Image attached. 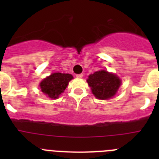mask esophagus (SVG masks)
I'll return each instance as SVG.
<instances>
[{"instance_id":"1","label":"esophagus","mask_w":159,"mask_h":159,"mask_svg":"<svg viewBox=\"0 0 159 159\" xmlns=\"http://www.w3.org/2000/svg\"><path fill=\"white\" fill-rule=\"evenodd\" d=\"M76 77H77V78H79V79H81V78H83V77H84V75H83V74H77Z\"/></svg>"}]
</instances>
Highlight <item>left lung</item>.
<instances>
[{"mask_svg": "<svg viewBox=\"0 0 159 159\" xmlns=\"http://www.w3.org/2000/svg\"><path fill=\"white\" fill-rule=\"evenodd\" d=\"M88 84L97 99H110L116 95L121 80L118 76L104 70L95 71L88 76Z\"/></svg>", "mask_w": 159, "mask_h": 159, "instance_id": "left-lung-1", "label": "left lung"}]
</instances>
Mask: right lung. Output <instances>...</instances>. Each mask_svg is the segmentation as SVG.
I'll list each match as a JSON object with an SVG mask.
<instances>
[{"label": "right lung", "mask_w": 159, "mask_h": 159, "mask_svg": "<svg viewBox=\"0 0 159 159\" xmlns=\"http://www.w3.org/2000/svg\"><path fill=\"white\" fill-rule=\"evenodd\" d=\"M73 76L64 73H52L50 76L44 79L40 84L41 91L51 99H57L64 92L68 82Z\"/></svg>", "instance_id": "right-lung-1"}]
</instances>
